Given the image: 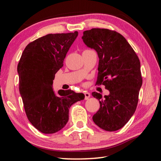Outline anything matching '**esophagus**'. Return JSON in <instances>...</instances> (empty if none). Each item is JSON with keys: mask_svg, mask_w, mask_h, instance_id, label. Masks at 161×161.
Wrapping results in <instances>:
<instances>
[{"mask_svg": "<svg viewBox=\"0 0 161 161\" xmlns=\"http://www.w3.org/2000/svg\"><path fill=\"white\" fill-rule=\"evenodd\" d=\"M84 95H85V100H88V99L91 97L90 93H88V92H87V91H85Z\"/></svg>", "mask_w": 161, "mask_h": 161, "instance_id": "34e87169", "label": "esophagus"}]
</instances>
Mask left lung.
<instances>
[{
  "label": "left lung",
  "mask_w": 161,
  "mask_h": 161,
  "mask_svg": "<svg viewBox=\"0 0 161 161\" xmlns=\"http://www.w3.org/2000/svg\"><path fill=\"white\" fill-rule=\"evenodd\" d=\"M81 38L97 53L96 84H103L109 91L104 98L100 93H92L100 104L93 120L105 131H117L128 122L137 107L142 84L141 62L127 41L117 32L93 28L84 31Z\"/></svg>",
  "instance_id": "obj_1"
}]
</instances>
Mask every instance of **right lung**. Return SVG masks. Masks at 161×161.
Masks as SVG:
<instances>
[{"mask_svg":"<svg viewBox=\"0 0 161 161\" xmlns=\"http://www.w3.org/2000/svg\"><path fill=\"white\" fill-rule=\"evenodd\" d=\"M78 32L49 34L25 47L17 66L19 92L29 121L39 131H60L68 121L72 104L84 99L81 93L53 88L57 72L64 66Z\"/></svg>","mask_w":161,"mask_h":161,"instance_id":"add662e5","label":"right lung"}]
</instances>
